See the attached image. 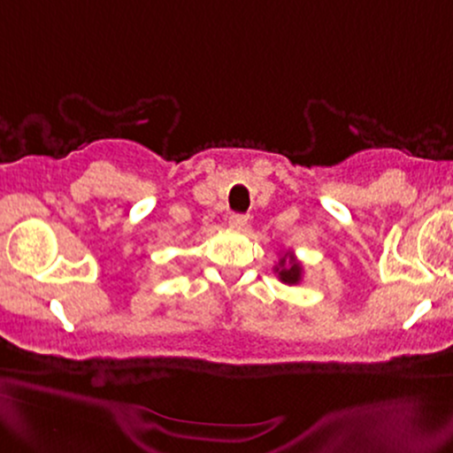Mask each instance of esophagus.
I'll use <instances>...</instances> for the list:
<instances>
[{
    "label": "esophagus",
    "instance_id": "esophagus-1",
    "mask_svg": "<svg viewBox=\"0 0 453 453\" xmlns=\"http://www.w3.org/2000/svg\"><path fill=\"white\" fill-rule=\"evenodd\" d=\"M246 221H249V217H246V215L234 213L230 217V227H232V230H242V227L246 226Z\"/></svg>",
    "mask_w": 453,
    "mask_h": 453
}]
</instances>
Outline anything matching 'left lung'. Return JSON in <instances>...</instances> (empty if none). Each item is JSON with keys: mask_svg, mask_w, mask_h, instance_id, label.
<instances>
[{"mask_svg": "<svg viewBox=\"0 0 453 453\" xmlns=\"http://www.w3.org/2000/svg\"><path fill=\"white\" fill-rule=\"evenodd\" d=\"M276 273H278V278L282 280L284 284L295 286V284L301 282L303 267H301V263L295 259L293 253H286L282 259H280L278 265H276Z\"/></svg>", "mask_w": 453, "mask_h": 453, "instance_id": "obj_1", "label": "left lung"}]
</instances>
